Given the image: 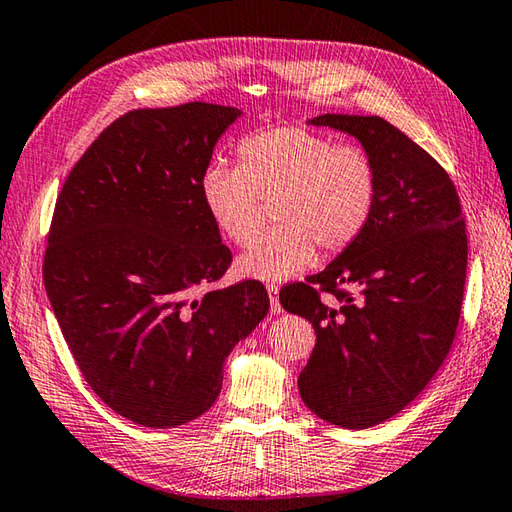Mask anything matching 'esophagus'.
Listing matches in <instances>:
<instances>
[{
    "instance_id": "1",
    "label": "esophagus",
    "mask_w": 512,
    "mask_h": 512,
    "mask_svg": "<svg viewBox=\"0 0 512 512\" xmlns=\"http://www.w3.org/2000/svg\"><path fill=\"white\" fill-rule=\"evenodd\" d=\"M266 290H268V297H270V310L273 313H282V304H279V288L277 284H266Z\"/></svg>"
}]
</instances>
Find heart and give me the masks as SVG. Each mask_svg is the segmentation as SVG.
<instances>
[{
    "mask_svg": "<svg viewBox=\"0 0 512 512\" xmlns=\"http://www.w3.org/2000/svg\"><path fill=\"white\" fill-rule=\"evenodd\" d=\"M239 168L208 166L199 195L230 244L248 246L262 226V202L279 224L250 246L237 270L253 279H290L315 262L317 246L342 253L373 219L379 175L362 146L319 130L275 126L237 144Z\"/></svg>",
    "mask_w": 512,
    "mask_h": 512,
    "instance_id": "obj_1",
    "label": "heart"
}]
</instances>
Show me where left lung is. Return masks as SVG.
<instances>
[{"instance_id": "8db88e82", "label": "left lung", "mask_w": 512, "mask_h": 512, "mask_svg": "<svg viewBox=\"0 0 512 512\" xmlns=\"http://www.w3.org/2000/svg\"><path fill=\"white\" fill-rule=\"evenodd\" d=\"M310 124L362 142L379 195L364 235L279 302L317 335L297 379L304 404L362 430L404 410L444 364L462 313L466 224L446 170L384 117L326 113Z\"/></svg>"}]
</instances>
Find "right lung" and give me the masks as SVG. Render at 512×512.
<instances>
[{
    "label": "right lung",
    "mask_w": 512,
    "mask_h": 512,
    "mask_svg": "<svg viewBox=\"0 0 512 512\" xmlns=\"http://www.w3.org/2000/svg\"><path fill=\"white\" fill-rule=\"evenodd\" d=\"M237 108H139L106 126L57 195L44 286L90 390L130 422L173 428L222 390L233 346L268 313L257 279L208 290L233 253L199 195Z\"/></svg>",
    "instance_id": "right-lung-1"
}]
</instances>
